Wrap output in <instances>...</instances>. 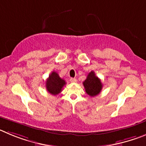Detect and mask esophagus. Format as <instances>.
<instances>
[{
    "instance_id": "34e87169",
    "label": "esophagus",
    "mask_w": 146,
    "mask_h": 146,
    "mask_svg": "<svg viewBox=\"0 0 146 146\" xmlns=\"http://www.w3.org/2000/svg\"><path fill=\"white\" fill-rule=\"evenodd\" d=\"M70 82L76 83V82H77V79H76V78H70Z\"/></svg>"
}]
</instances>
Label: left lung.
<instances>
[{"label": "left lung", "instance_id": "left-lung-1", "mask_svg": "<svg viewBox=\"0 0 146 146\" xmlns=\"http://www.w3.org/2000/svg\"><path fill=\"white\" fill-rule=\"evenodd\" d=\"M86 92L91 97L97 96L100 93L102 89V84L100 79L95 76L94 71L88 74L86 79L83 82Z\"/></svg>", "mask_w": 146, "mask_h": 146}]
</instances>
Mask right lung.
Wrapping results in <instances>:
<instances>
[{"mask_svg":"<svg viewBox=\"0 0 146 146\" xmlns=\"http://www.w3.org/2000/svg\"><path fill=\"white\" fill-rule=\"evenodd\" d=\"M66 84L65 80L61 78L59 76L58 73L56 72H52L51 75L47 78L46 82V90L53 95H57L62 92L63 86Z\"/></svg>","mask_w":146,"mask_h":146,"instance_id":"1","label":"right lung"}]
</instances>
